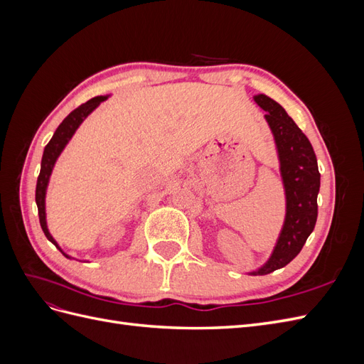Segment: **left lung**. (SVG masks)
I'll use <instances>...</instances> for the list:
<instances>
[{
  "mask_svg": "<svg viewBox=\"0 0 364 364\" xmlns=\"http://www.w3.org/2000/svg\"><path fill=\"white\" fill-rule=\"evenodd\" d=\"M266 111L267 124L278 151L279 173L285 194V217L269 259L247 274H269L282 269L299 253L316 226L317 194L321 190L316 153L311 142L296 126L285 109L264 94L253 95Z\"/></svg>",
  "mask_w": 364,
  "mask_h": 364,
  "instance_id": "1",
  "label": "left lung"
}]
</instances>
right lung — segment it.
<instances>
[{"label": "right lung", "mask_w": 364, "mask_h": 364, "mask_svg": "<svg viewBox=\"0 0 364 364\" xmlns=\"http://www.w3.org/2000/svg\"><path fill=\"white\" fill-rule=\"evenodd\" d=\"M107 98H109V95H98V97L91 98V100L86 102L85 105L74 109V111L59 124L56 132H54V135L50 139L47 147L43 149V155H42V161H41V173H39L38 183H36V205H38L41 228L43 230V234H46V237L48 238V241H51V243L62 252L63 257H67L70 259H75V258L68 255V253L59 246L58 241L54 240V237L50 234V229H48V225H47L46 199H47L48 183H50L51 173L54 170V165H56V162H58L59 156L62 155V151L65 150V147L68 146V142L74 136L77 129H79L83 121L87 117H90L98 106H100V103L107 100ZM83 262H87V261H83Z\"/></svg>", "instance_id": "right-lung-1"}]
</instances>
